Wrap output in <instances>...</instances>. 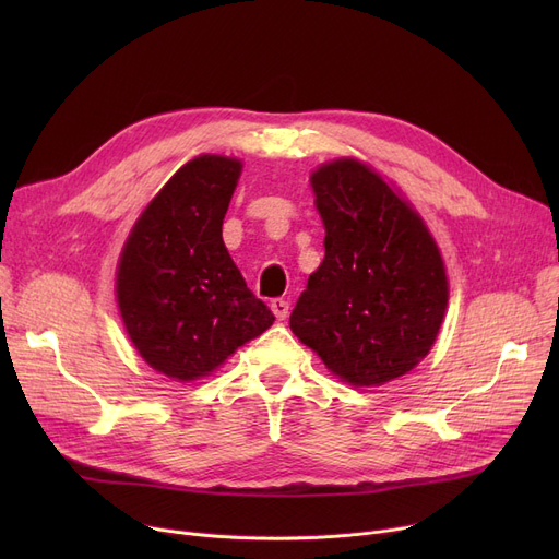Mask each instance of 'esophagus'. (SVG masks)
Here are the masks:
<instances>
[{"label": "esophagus", "mask_w": 559, "mask_h": 559, "mask_svg": "<svg viewBox=\"0 0 559 559\" xmlns=\"http://www.w3.org/2000/svg\"><path fill=\"white\" fill-rule=\"evenodd\" d=\"M272 312L276 314L278 321H283V319L289 314V304L283 301V299H274V301H272Z\"/></svg>", "instance_id": "34e87169"}]
</instances>
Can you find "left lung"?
<instances>
[{"mask_svg":"<svg viewBox=\"0 0 559 559\" xmlns=\"http://www.w3.org/2000/svg\"><path fill=\"white\" fill-rule=\"evenodd\" d=\"M326 255L289 329L356 388H378L428 356L449 304L442 253L417 211L369 165L340 158L312 171Z\"/></svg>","mask_w":559,"mask_h":559,"instance_id":"1","label":"left lung"}]
</instances>
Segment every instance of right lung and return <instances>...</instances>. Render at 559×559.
Listing matches in <instances>:
<instances>
[{"mask_svg": "<svg viewBox=\"0 0 559 559\" xmlns=\"http://www.w3.org/2000/svg\"><path fill=\"white\" fill-rule=\"evenodd\" d=\"M242 163H186L133 224L117 264V306L144 362L179 383L215 371L274 324L230 260L222 224Z\"/></svg>", "mask_w": 559, "mask_h": 559, "instance_id": "right-lung-1", "label": "right lung"}]
</instances>
